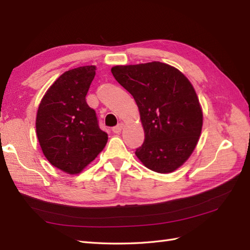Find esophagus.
Wrapping results in <instances>:
<instances>
[{"instance_id":"34e87169","label":"esophagus","mask_w":250,"mask_h":250,"mask_svg":"<svg viewBox=\"0 0 250 250\" xmlns=\"http://www.w3.org/2000/svg\"><path fill=\"white\" fill-rule=\"evenodd\" d=\"M122 128H124V124L117 125L116 126H114V128H113V132H114V133H116V134H118V133H120V132H121Z\"/></svg>"}]
</instances>
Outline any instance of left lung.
<instances>
[{
	"mask_svg": "<svg viewBox=\"0 0 250 250\" xmlns=\"http://www.w3.org/2000/svg\"><path fill=\"white\" fill-rule=\"evenodd\" d=\"M133 95L145 132L136 157L153 172L167 174L188 160L198 144L203 113L189 79L176 67L153 61L111 67Z\"/></svg>",
	"mask_w": 250,
	"mask_h": 250,
	"instance_id": "left-lung-1",
	"label": "left lung"
}]
</instances>
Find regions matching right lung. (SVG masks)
Segmentation results:
<instances>
[{
    "label": "right lung",
    "instance_id": "add662e5",
    "mask_svg": "<svg viewBox=\"0 0 250 250\" xmlns=\"http://www.w3.org/2000/svg\"><path fill=\"white\" fill-rule=\"evenodd\" d=\"M94 65L66 71L42 99L36 115V134L52 166L79 174L104 149L108 136L100 129L86 95L95 76Z\"/></svg>",
    "mask_w": 250,
    "mask_h": 250
}]
</instances>
